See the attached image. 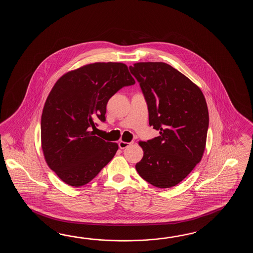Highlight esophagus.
<instances>
[{
    "label": "esophagus",
    "mask_w": 253,
    "mask_h": 253,
    "mask_svg": "<svg viewBox=\"0 0 253 253\" xmlns=\"http://www.w3.org/2000/svg\"><path fill=\"white\" fill-rule=\"evenodd\" d=\"M134 144V142H124V141H120L119 143V147L121 148V149H125V148H126V147H128L129 145H133Z\"/></svg>",
    "instance_id": "obj_1"
}]
</instances>
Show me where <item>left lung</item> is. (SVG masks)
Segmentation results:
<instances>
[{
  "instance_id": "left-lung-1",
  "label": "left lung",
  "mask_w": 253,
  "mask_h": 253,
  "mask_svg": "<svg viewBox=\"0 0 253 253\" xmlns=\"http://www.w3.org/2000/svg\"><path fill=\"white\" fill-rule=\"evenodd\" d=\"M147 103L149 125L160 135L140 141L144 156L135 165L140 176L158 188L182 182L202 160L209 113L199 86L164 62L129 67Z\"/></svg>"
}]
</instances>
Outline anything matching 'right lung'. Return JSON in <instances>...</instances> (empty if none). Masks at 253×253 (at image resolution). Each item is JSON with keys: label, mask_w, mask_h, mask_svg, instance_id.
<instances>
[{"label": "right lung", "mask_w": 253, "mask_h": 253, "mask_svg": "<svg viewBox=\"0 0 253 253\" xmlns=\"http://www.w3.org/2000/svg\"><path fill=\"white\" fill-rule=\"evenodd\" d=\"M134 83L120 62L85 65L55 83L43 108L41 137L45 161L61 181L85 185L111 161L119 145L90 130L98 119L106 121L109 98Z\"/></svg>", "instance_id": "add662e5"}]
</instances>
